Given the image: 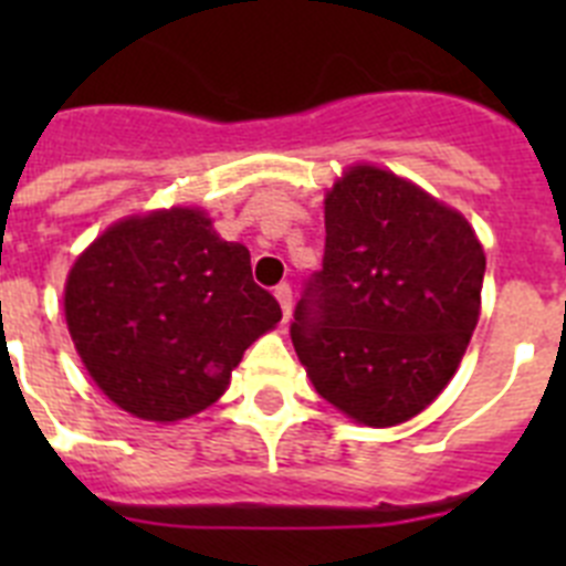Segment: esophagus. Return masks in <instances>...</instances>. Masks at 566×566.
<instances>
[{
    "label": "esophagus",
    "mask_w": 566,
    "mask_h": 566,
    "mask_svg": "<svg viewBox=\"0 0 566 566\" xmlns=\"http://www.w3.org/2000/svg\"><path fill=\"white\" fill-rule=\"evenodd\" d=\"M274 297H277L280 308H283V319L292 317V286H289V283L274 286Z\"/></svg>",
    "instance_id": "34e87169"
}]
</instances>
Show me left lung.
Listing matches in <instances>:
<instances>
[{
	"instance_id": "left-lung-1",
	"label": "left lung",
	"mask_w": 566,
	"mask_h": 566,
	"mask_svg": "<svg viewBox=\"0 0 566 566\" xmlns=\"http://www.w3.org/2000/svg\"><path fill=\"white\" fill-rule=\"evenodd\" d=\"M482 280L462 212L377 164L343 169L326 189L323 269L292 323L314 391L368 428L422 413L468 352Z\"/></svg>"
}]
</instances>
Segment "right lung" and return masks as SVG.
Wrapping results in <instances>:
<instances>
[{
    "label": "right lung",
    "instance_id": "add662e5",
    "mask_svg": "<svg viewBox=\"0 0 566 566\" xmlns=\"http://www.w3.org/2000/svg\"><path fill=\"white\" fill-rule=\"evenodd\" d=\"M249 249L201 207L127 214L70 266L64 319L93 382L122 411L169 424L221 399L254 339L280 323Z\"/></svg>",
    "mask_w": 566,
    "mask_h": 566
}]
</instances>
